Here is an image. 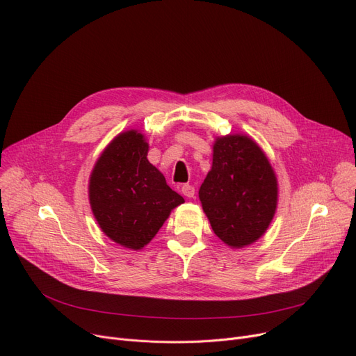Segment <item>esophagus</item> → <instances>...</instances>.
<instances>
[{
  "instance_id": "1",
  "label": "esophagus",
  "mask_w": 356,
  "mask_h": 356,
  "mask_svg": "<svg viewBox=\"0 0 356 356\" xmlns=\"http://www.w3.org/2000/svg\"><path fill=\"white\" fill-rule=\"evenodd\" d=\"M181 193L186 197H195V188L192 184H183L181 186Z\"/></svg>"
}]
</instances>
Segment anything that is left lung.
<instances>
[{"instance_id": "1", "label": "left lung", "mask_w": 356, "mask_h": 356, "mask_svg": "<svg viewBox=\"0 0 356 356\" xmlns=\"http://www.w3.org/2000/svg\"><path fill=\"white\" fill-rule=\"evenodd\" d=\"M277 193L275 173L255 141L239 134L216 138L199 199L219 239L242 248L263 236L275 213Z\"/></svg>"}]
</instances>
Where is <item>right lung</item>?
I'll return each instance as SVG.
<instances>
[{"mask_svg":"<svg viewBox=\"0 0 356 356\" xmlns=\"http://www.w3.org/2000/svg\"><path fill=\"white\" fill-rule=\"evenodd\" d=\"M148 143L136 129L104 149L89 179V202L102 232L117 244L141 250L184 199L147 160Z\"/></svg>","mask_w":356,"mask_h":356,"instance_id":"1","label":"right lung"}]
</instances>
